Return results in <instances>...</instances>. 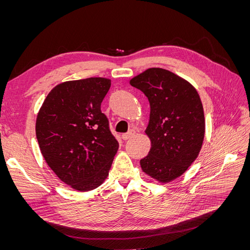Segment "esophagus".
Returning a JSON list of instances; mask_svg holds the SVG:
<instances>
[{
    "label": "esophagus",
    "mask_w": 250,
    "mask_h": 250,
    "mask_svg": "<svg viewBox=\"0 0 250 250\" xmlns=\"http://www.w3.org/2000/svg\"><path fill=\"white\" fill-rule=\"evenodd\" d=\"M134 134H135V131H134L133 129H130L128 132L122 134V139H123L124 141H126V140H128V139H130L131 137H133Z\"/></svg>",
    "instance_id": "esophagus-1"
}]
</instances>
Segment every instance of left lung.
Listing matches in <instances>:
<instances>
[{
	"label": "left lung",
	"mask_w": 250,
	"mask_h": 250,
	"mask_svg": "<svg viewBox=\"0 0 250 250\" xmlns=\"http://www.w3.org/2000/svg\"><path fill=\"white\" fill-rule=\"evenodd\" d=\"M150 103L146 134L151 148L142 170L162 184L179 177L197 158L206 132L200 97L184 78L151 67L130 80Z\"/></svg>",
	"instance_id": "left-lung-1"
}]
</instances>
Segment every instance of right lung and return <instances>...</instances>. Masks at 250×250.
<instances>
[{
  "label": "right lung",
  "mask_w": 250,
  "mask_h": 250,
  "mask_svg": "<svg viewBox=\"0 0 250 250\" xmlns=\"http://www.w3.org/2000/svg\"><path fill=\"white\" fill-rule=\"evenodd\" d=\"M110 84L101 77L60 83L37 115L36 138L44 161L74 190L86 192L101 186L119 149L101 111Z\"/></svg>",
  "instance_id": "1"
}]
</instances>
